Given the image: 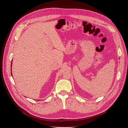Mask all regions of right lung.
I'll return each mask as SVG.
<instances>
[{"label":"right lung","instance_id":"obj_1","mask_svg":"<svg viewBox=\"0 0 128 128\" xmlns=\"http://www.w3.org/2000/svg\"><path fill=\"white\" fill-rule=\"evenodd\" d=\"M11 66H12V65H11Z\"/></svg>","mask_w":128,"mask_h":128}]
</instances>
